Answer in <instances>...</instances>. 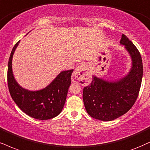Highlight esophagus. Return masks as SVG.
I'll return each instance as SVG.
<instances>
[{
  "label": "esophagus",
  "mask_w": 150,
  "mask_h": 150,
  "mask_svg": "<svg viewBox=\"0 0 150 150\" xmlns=\"http://www.w3.org/2000/svg\"><path fill=\"white\" fill-rule=\"evenodd\" d=\"M74 82H76L81 85L86 86L91 82V73L89 71L86 64H81L75 68L73 73Z\"/></svg>",
  "instance_id": "esophagus-1"
}]
</instances>
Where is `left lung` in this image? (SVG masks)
I'll list each match as a JSON object with an SVG mask.
<instances>
[{"mask_svg":"<svg viewBox=\"0 0 150 150\" xmlns=\"http://www.w3.org/2000/svg\"><path fill=\"white\" fill-rule=\"evenodd\" d=\"M120 45L131 57V66L126 75L108 80L93 75L92 82L83 89V101L87 113L96 120L109 122L127 113L138 98L143 68L138 49L125 35Z\"/></svg>","mask_w":150,"mask_h":150,"instance_id":"1","label":"left lung"}]
</instances>
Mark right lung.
Wrapping results in <instances>:
<instances>
[{
	"label": "right lung",
	"instance_id": "right-lung-1",
	"mask_svg": "<svg viewBox=\"0 0 150 150\" xmlns=\"http://www.w3.org/2000/svg\"><path fill=\"white\" fill-rule=\"evenodd\" d=\"M20 41L12 49L8 61V83L12 98L28 116L40 120L57 117L64 108L73 69L61 71L53 81L42 89L30 91L18 84L12 72V58Z\"/></svg>",
	"mask_w": 150,
	"mask_h": 150
}]
</instances>
